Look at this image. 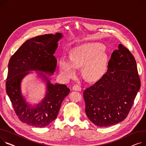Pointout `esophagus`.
Masks as SVG:
<instances>
[{
    "label": "esophagus",
    "mask_w": 146,
    "mask_h": 146,
    "mask_svg": "<svg viewBox=\"0 0 146 146\" xmlns=\"http://www.w3.org/2000/svg\"><path fill=\"white\" fill-rule=\"evenodd\" d=\"M73 90H75V91H81L82 90V88L79 85V84H75L73 86Z\"/></svg>",
    "instance_id": "1"
}]
</instances>
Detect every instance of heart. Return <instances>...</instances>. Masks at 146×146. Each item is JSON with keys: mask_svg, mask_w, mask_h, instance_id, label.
Returning <instances> with one entry per match:
<instances>
[{"mask_svg": "<svg viewBox=\"0 0 146 146\" xmlns=\"http://www.w3.org/2000/svg\"><path fill=\"white\" fill-rule=\"evenodd\" d=\"M108 59L104 45L99 43H85L73 48L71 59L67 56L60 58V71L63 76L69 79L75 74L76 66L84 65L83 72L86 77L98 79L106 70Z\"/></svg>", "mask_w": 146, "mask_h": 146, "instance_id": "obj_1", "label": "heart"}]
</instances>
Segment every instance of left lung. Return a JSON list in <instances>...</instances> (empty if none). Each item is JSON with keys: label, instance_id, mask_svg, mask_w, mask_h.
<instances>
[{"label": "left lung", "instance_id": "left-lung-1", "mask_svg": "<svg viewBox=\"0 0 146 146\" xmlns=\"http://www.w3.org/2000/svg\"><path fill=\"white\" fill-rule=\"evenodd\" d=\"M108 68L102 78L83 92L87 117L99 127L127 117L140 88L136 62L121 44L112 53Z\"/></svg>", "mask_w": 146, "mask_h": 146}]
</instances>
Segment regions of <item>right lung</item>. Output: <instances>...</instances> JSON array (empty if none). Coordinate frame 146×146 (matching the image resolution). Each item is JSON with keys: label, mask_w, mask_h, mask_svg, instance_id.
Instances as JSON below:
<instances>
[{"label": "right lung", "mask_w": 146, "mask_h": 146, "mask_svg": "<svg viewBox=\"0 0 146 146\" xmlns=\"http://www.w3.org/2000/svg\"><path fill=\"white\" fill-rule=\"evenodd\" d=\"M60 33L36 36L26 40L10 59L6 83V93L14 110L22 122L36 127H44L54 120L62 103L70 93L65 84H52L50 79L37 72L46 82L47 92L43 100L35 107L29 104L21 92V82L29 71L53 74L57 60L53 56Z\"/></svg>", "instance_id": "right-lung-1"}]
</instances>
